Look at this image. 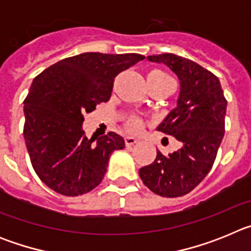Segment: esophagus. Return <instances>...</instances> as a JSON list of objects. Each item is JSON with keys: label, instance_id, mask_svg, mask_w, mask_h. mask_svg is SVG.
Masks as SVG:
<instances>
[{"label": "esophagus", "instance_id": "esophagus-1", "mask_svg": "<svg viewBox=\"0 0 251 251\" xmlns=\"http://www.w3.org/2000/svg\"><path fill=\"white\" fill-rule=\"evenodd\" d=\"M137 142H138V139L134 138V137H126V146H127V147H132V146L136 145Z\"/></svg>", "mask_w": 251, "mask_h": 251}]
</instances>
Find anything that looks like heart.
<instances>
[{"label":"heart","mask_w":251,"mask_h":251,"mask_svg":"<svg viewBox=\"0 0 251 251\" xmlns=\"http://www.w3.org/2000/svg\"><path fill=\"white\" fill-rule=\"evenodd\" d=\"M151 74H161V75H167L166 73L163 72H159V70H154V72H152ZM168 76V75H167ZM127 126L128 128H129L130 130H133V132H137V130H139L142 128V121L138 118V117H130L129 119H128L127 122Z\"/></svg>","instance_id":"heart-1"}]
</instances>
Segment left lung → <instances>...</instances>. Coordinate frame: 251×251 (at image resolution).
I'll return each instance as SVG.
<instances>
[{
  "instance_id": "obj_1",
  "label": "left lung",
  "mask_w": 251,
  "mask_h": 251,
  "mask_svg": "<svg viewBox=\"0 0 251 251\" xmlns=\"http://www.w3.org/2000/svg\"><path fill=\"white\" fill-rule=\"evenodd\" d=\"M177 75V106L157 127L174 136L182 147L168 156L157 151L156 159L139 170V177L151 191L163 197L191 192L210 172L225 133L226 101L219 77L202 66L175 54L148 56Z\"/></svg>"
}]
</instances>
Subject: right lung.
<instances>
[{
  "mask_svg": "<svg viewBox=\"0 0 251 251\" xmlns=\"http://www.w3.org/2000/svg\"><path fill=\"white\" fill-rule=\"evenodd\" d=\"M143 59L139 54L84 52L35 77L24 100V138L31 165L48 187L79 196L101 182L110 154L123 150L124 139L114 132L88 139L84 114L109 100L114 77Z\"/></svg>",
  "mask_w": 251,
  "mask_h": 251,
  "instance_id": "right-lung-1",
  "label": "right lung"
}]
</instances>
